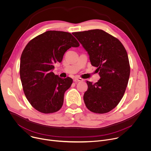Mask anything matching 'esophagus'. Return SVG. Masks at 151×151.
<instances>
[{
    "label": "esophagus",
    "mask_w": 151,
    "mask_h": 151,
    "mask_svg": "<svg viewBox=\"0 0 151 151\" xmlns=\"http://www.w3.org/2000/svg\"><path fill=\"white\" fill-rule=\"evenodd\" d=\"M73 81L75 82H81V81H83V79L82 78H75L73 79Z\"/></svg>",
    "instance_id": "34e87169"
}]
</instances>
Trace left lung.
<instances>
[{"instance_id": "obj_1", "label": "left lung", "mask_w": 151, "mask_h": 151, "mask_svg": "<svg viewBox=\"0 0 151 151\" xmlns=\"http://www.w3.org/2000/svg\"><path fill=\"white\" fill-rule=\"evenodd\" d=\"M72 34L88 52L91 65L97 68L100 76L95 83L87 81L85 106L94 113L109 112L118 104L128 84L130 66L127 52L117 38L102 30Z\"/></svg>"}]
</instances>
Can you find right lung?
<instances>
[{
    "label": "right lung",
    "instance_id": "obj_1",
    "mask_svg": "<svg viewBox=\"0 0 151 151\" xmlns=\"http://www.w3.org/2000/svg\"><path fill=\"white\" fill-rule=\"evenodd\" d=\"M79 46L71 33L50 30L32 39L24 48L20 58L21 81L27 99L37 111L51 114L61 108L64 93L73 79H62L52 70L68 50Z\"/></svg>",
    "mask_w": 151,
    "mask_h": 151
}]
</instances>
